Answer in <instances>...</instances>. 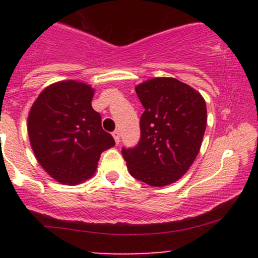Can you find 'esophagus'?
<instances>
[{"label": "esophagus", "mask_w": 258, "mask_h": 258, "mask_svg": "<svg viewBox=\"0 0 258 258\" xmlns=\"http://www.w3.org/2000/svg\"><path fill=\"white\" fill-rule=\"evenodd\" d=\"M112 136L114 139V142H116V145H118L119 144V132L118 131H113Z\"/></svg>", "instance_id": "obj_1"}]
</instances>
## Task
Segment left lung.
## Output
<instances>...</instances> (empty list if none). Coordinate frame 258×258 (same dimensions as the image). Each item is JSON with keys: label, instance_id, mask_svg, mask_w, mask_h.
<instances>
[{"label": "left lung", "instance_id": "8db88e82", "mask_svg": "<svg viewBox=\"0 0 258 258\" xmlns=\"http://www.w3.org/2000/svg\"><path fill=\"white\" fill-rule=\"evenodd\" d=\"M136 93L145 107L140 119L141 140L122 150L131 176L153 187L178 181L201 148L207 123L205 98L173 77L140 83Z\"/></svg>", "mask_w": 258, "mask_h": 258}]
</instances>
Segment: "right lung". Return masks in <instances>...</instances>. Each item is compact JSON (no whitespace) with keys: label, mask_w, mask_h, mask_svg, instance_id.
Instances as JSON below:
<instances>
[{"label":"right lung","mask_w":258,"mask_h":258,"mask_svg":"<svg viewBox=\"0 0 258 258\" xmlns=\"http://www.w3.org/2000/svg\"><path fill=\"white\" fill-rule=\"evenodd\" d=\"M95 88L80 81H58L43 88L27 118L30 144L41 167L59 183H82L96 172L114 140L92 108Z\"/></svg>","instance_id":"right-lung-1"}]
</instances>
